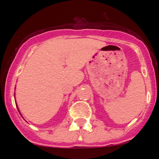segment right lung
I'll use <instances>...</instances> for the list:
<instances>
[{
  "label": "right lung",
  "instance_id": "obj_1",
  "mask_svg": "<svg viewBox=\"0 0 159 159\" xmlns=\"http://www.w3.org/2000/svg\"><path fill=\"white\" fill-rule=\"evenodd\" d=\"M16 105H17V104H16ZM18 110H19V108H18ZM19 113H20V112H19Z\"/></svg>",
  "mask_w": 159,
  "mask_h": 159
}]
</instances>
